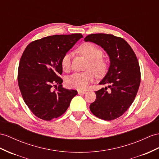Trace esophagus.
I'll return each instance as SVG.
<instances>
[{"mask_svg": "<svg viewBox=\"0 0 159 159\" xmlns=\"http://www.w3.org/2000/svg\"><path fill=\"white\" fill-rule=\"evenodd\" d=\"M78 93H79V94H86L87 91H78Z\"/></svg>", "mask_w": 159, "mask_h": 159, "instance_id": "34e87169", "label": "esophagus"}]
</instances>
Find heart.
I'll list each match as a JSON object with an SVG mask.
<instances>
[{"label": "heart", "mask_w": 159, "mask_h": 159, "mask_svg": "<svg viewBox=\"0 0 159 159\" xmlns=\"http://www.w3.org/2000/svg\"><path fill=\"white\" fill-rule=\"evenodd\" d=\"M81 55L85 57L89 61L86 69L87 71L76 72L69 76L66 79V84L68 87L83 90L92 83L95 79V73L97 76H102L107 71L108 65L107 61L101 56L103 51L99 48L90 42L84 43L79 48ZM61 65L65 70H70L71 66V55L67 53L62 57Z\"/></svg>", "instance_id": "heart-1"}]
</instances>
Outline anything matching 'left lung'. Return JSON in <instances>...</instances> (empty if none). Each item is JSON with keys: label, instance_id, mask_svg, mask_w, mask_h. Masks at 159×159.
<instances>
[{"label": "left lung", "instance_id": "obj_1", "mask_svg": "<svg viewBox=\"0 0 159 159\" xmlns=\"http://www.w3.org/2000/svg\"><path fill=\"white\" fill-rule=\"evenodd\" d=\"M84 40L103 48L110 59L109 70L99 83L109 84L108 87L95 91L96 99L90 105V110L101 120L118 118L132 105L140 87V69L136 56L125 40L112 34H90Z\"/></svg>", "mask_w": 159, "mask_h": 159}]
</instances>
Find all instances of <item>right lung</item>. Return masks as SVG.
Instances as JSON below:
<instances>
[{"mask_svg":"<svg viewBox=\"0 0 159 159\" xmlns=\"http://www.w3.org/2000/svg\"><path fill=\"white\" fill-rule=\"evenodd\" d=\"M83 36L54 35L35 40L24 50L18 68V84L27 107L39 118L50 121L67 110L78 93L62 87L64 55ZM59 87L53 90V86Z\"/></svg>","mask_w":159,"mask_h":159,"instance_id":"right-lung-1","label":"right lung"}]
</instances>
